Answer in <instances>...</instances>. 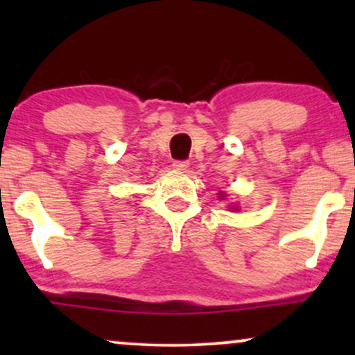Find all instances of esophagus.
<instances>
[{"label":"esophagus","instance_id":"obj_1","mask_svg":"<svg viewBox=\"0 0 355 355\" xmlns=\"http://www.w3.org/2000/svg\"><path fill=\"white\" fill-rule=\"evenodd\" d=\"M189 160H175L173 162V168L175 170H180V172H183V170H187V168H189Z\"/></svg>","mask_w":355,"mask_h":355}]
</instances>
